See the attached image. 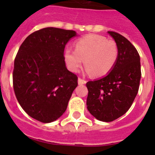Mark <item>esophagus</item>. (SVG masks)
I'll list each match as a JSON object with an SVG mask.
<instances>
[{"instance_id":"1","label":"esophagus","mask_w":155,"mask_h":155,"mask_svg":"<svg viewBox=\"0 0 155 155\" xmlns=\"http://www.w3.org/2000/svg\"><path fill=\"white\" fill-rule=\"evenodd\" d=\"M86 83V81L84 79H82L81 78H78V84H84Z\"/></svg>"}]
</instances>
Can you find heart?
I'll use <instances>...</instances> for the list:
<instances>
[{"label": "heart", "instance_id": "obj_1", "mask_svg": "<svg viewBox=\"0 0 155 155\" xmlns=\"http://www.w3.org/2000/svg\"><path fill=\"white\" fill-rule=\"evenodd\" d=\"M119 56L116 42L98 35H89L77 40L74 50L70 48L64 52L68 68L78 72L84 63L88 72L96 77L109 74L116 64Z\"/></svg>", "mask_w": 155, "mask_h": 155}]
</instances>
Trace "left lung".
<instances>
[{"mask_svg":"<svg viewBox=\"0 0 155 155\" xmlns=\"http://www.w3.org/2000/svg\"><path fill=\"white\" fill-rule=\"evenodd\" d=\"M108 33L118 46L119 56L107 76L87 82V108L97 120L112 122L130 108L139 90L141 78L140 55L125 37L116 31Z\"/></svg>","mask_w":155,"mask_h":155,"instance_id":"obj_1","label":"left lung"}]
</instances>
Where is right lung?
Here are the masks:
<instances>
[{
    "label": "right lung",
    "instance_id": "right-lung-1",
    "mask_svg": "<svg viewBox=\"0 0 155 155\" xmlns=\"http://www.w3.org/2000/svg\"><path fill=\"white\" fill-rule=\"evenodd\" d=\"M75 35L73 30L48 27L30 34L19 47L14 63V91L31 118L51 123L67 109L78 76L66 68L64 52Z\"/></svg>",
    "mask_w": 155,
    "mask_h": 155
}]
</instances>
